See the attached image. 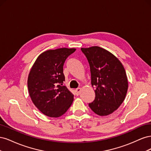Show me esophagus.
<instances>
[{"label":"esophagus","mask_w":151,"mask_h":151,"mask_svg":"<svg viewBox=\"0 0 151 151\" xmlns=\"http://www.w3.org/2000/svg\"><path fill=\"white\" fill-rule=\"evenodd\" d=\"M75 92L76 93V95H79L81 92V88H77L75 90Z\"/></svg>","instance_id":"obj_1"}]
</instances>
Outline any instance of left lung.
<instances>
[{
  "mask_svg": "<svg viewBox=\"0 0 151 151\" xmlns=\"http://www.w3.org/2000/svg\"><path fill=\"white\" fill-rule=\"evenodd\" d=\"M90 66L95 99L89 106L98 115L107 116L124 101L129 83L124 67L116 56L101 47L81 48Z\"/></svg>",
  "mask_w": 151,
  "mask_h": 151,
  "instance_id": "obj_1",
  "label": "left lung"
}]
</instances>
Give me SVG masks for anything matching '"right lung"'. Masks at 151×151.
Returning <instances> with one entry per match:
<instances>
[{
  "label": "right lung",
  "mask_w": 151,
  "mask_h": 151,
  "mask_svg": "<svg viewBox=\"0 0 151 151\" xmlns=\"http://www.w3.org/2000/svg\"><path fill=\"white\" fill-rule=\"evenodd\" d=\"M76 48L48 50L41 53L31 68L28 77L30 98L45 115L57 118L70 108L74 95L63 82V67L67 58Z\"/></svg>",
  "instance_id": "1"
}]
</instances>
